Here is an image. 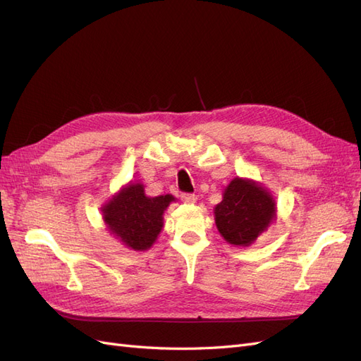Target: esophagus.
Masks as SVG:
<instances>
[{
    "label": "esophagus",
    "mask_w": 361,
    "mask_h": 361,
    "mask_svg": "<svg viewBox=\"0 0 361 361\" xmlns=\"http://www.w3.org/2000/svg\"><path fill=\"white\" fill-rule=\"evenodd\" d=\"M182 200L185 203H195V202H197V195H195V194H182Z\"/></svg>",
    "instance_id": "1"
}]
</instances>
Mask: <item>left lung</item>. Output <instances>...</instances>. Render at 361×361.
I'll use <instances>...</instances> for the list:
<instances>
[{"instance_id": "1", "label": "left lung", "mask_w": 361, "mask_h": 361, "mask_svg": "<svg viewBox=\"0 0 361 361\" xmlns=\"http://www.w3.org/2000/svg\"><path fill=\"white\" fill-rule=\"evenodd\" d=\"M276 202L260 183L235 178L215 206V224L228 244L248 247L276 220Z\"/></svg>"}]
</instances>
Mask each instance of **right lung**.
Returning a JSON list of instances; mask_svg holds the SVG:
<instances>
[{
	"label": "right lung",
	"mask_w": 361,
	"mask_h": 361,
	"mask_svg": "<svg viewBox=\"0 0 361 361\" xmlns=\"http://www.w3.org/2000/svg\"><path fill=\"white\" fill-rule=\"evenodd\" d=\"M176 199L171 194L147 197L145 185L130 182L102 206L106 228L120 243L135 251L154 245L164 226V211Z\"/></svg>",
	"instance_id": "right-lung-1"
}]
</instances>
